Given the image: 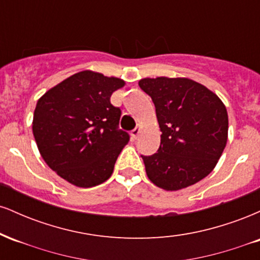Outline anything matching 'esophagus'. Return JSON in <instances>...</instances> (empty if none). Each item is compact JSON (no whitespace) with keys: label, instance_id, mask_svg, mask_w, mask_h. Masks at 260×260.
Segmentation results:
<instances>
[{"label":"esophagus","instance_id":"esophagus-1","mask_svg":"<svg viewBox=\"0 0 260 260\" xmlns=\"http://www.w3.org/2000/svg\"><path fill=\"white\" fill-rule=\"evenodd\" d=\"M140 131H142V127H140V124H138V126H137V127L134 128V129L132 131V133H131V134H132V137H133L134 139L138 138V136L140 134Z\"/></svg>","mask_w":260,"mask_h":260}]
</instances>
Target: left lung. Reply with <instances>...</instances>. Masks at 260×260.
I'll return each mask as SVG.
<instances>
[{"mask_svg": "<svg viewBox=\"0 0 260 260\" xmlns=\"http://www.w3.org/2000/svg\"><path fill=\"white\" fill-rule=\"evenodd\" d=\"M161 134L157 153L143 156L155 186L180 190L213 171L228 143L229 116L215 92L188 78H143Z\"/></svg>", "mask_w": 260, "mask_h": 260, "instance_id": "1", "label": "left lung"}]
</instances>
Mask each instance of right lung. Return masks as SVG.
I'll use <instances>...</instances> for the list:
<instances>
[{"label": "right lung", "mask_w": 260, "mask_h": 260, "mask_svg": "<svg viewBox=\"0 0 260 260\" xmlns=\"http://www.w3.org/2000/svg\"><path fill=\"white\" fill-rule=\"evenodd\" d=\"M116 77L82 71L38 100L32 134L45 162L77 187L98 186L112 175L129 136L118 129L121 110L110 103L124 86Z\"/></svg>", "instance_id": "right-lung-1"}]
</instances>
